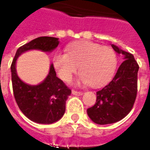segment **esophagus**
<instances>
[{
	"instance_id": "34e87169",
	"label": "esophagus",
	"mask_w": 150,
	"mask_h": 150,
	"mask_svg": "<svg viewBox=\"0 0 150 150\" xmlns=\"http://www.w3.org/2000/svg\"><path fill=\"white\" fill-rule=\"evenodd\" d=\"M72 94L75 95V96H82V95L83 94V92H82V91H75V90H72Z\"/></svg>"
}]
</instances>
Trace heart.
Listing matches in <instances>:
<instances>
[{
    "label": "heart",
    "mask_w": 150,
    "mask_h": 150,
    "mask_svg": "<svg viewBox=\"0 0 150 150\" xmlns=\"http://www.w3.org/2000/svg\"><path fill=\"white\" fill-rule=\"evenodd\" d=\"M67 53L58 52L53 63L62 80L69 82L79 66V81L91 87H100L112 78L117 65V58L111 47L97 43L81 41L70 44Z\"/></svg>",
    "instance_id": "heart-1"
}]
</instances>
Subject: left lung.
Instances as JSON below:
<instances>
[{"mask_svg":"<svg viewBox=\"0 0 150 150\" xmlns=\"http://www.w3.org/2000/svg\"><path fill=\"white\" fill-rule=\"evenodd\" d=\"M124 56L112 80L96 92V103L88 108V115L98 125L112 124L125 117L133 107L137 93L139 66L132 54L112 45Z\"/></svg>","mask_w":150,"mask_h":150,"instance_id":"obj_1","label":"left lung"}]
</instances>
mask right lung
I'll return each instance as SVG.
<instances>
[{
	"label": "right lung",
	"instance_id": "1",
	"mask_svg": "<svg viewBox=\"0 0 150 150\" xmlns=\"http://www.w3.org/2000/svg\"><path fill=\"white\" fill-rule=\"evenodd\" d=\"M59 43L57 38H37L19 47L12 62V84L15 100L25 116L38 124H52L62 118L66 110V100L71 90L56 76L53 64H50L49 74L41 83L34 86L25 83L18 76L16 62L19 55L27 50L50 52Z\"/></svg>",
	"mask_w": 150,
	"mask_h": 150
}]
</instances>
